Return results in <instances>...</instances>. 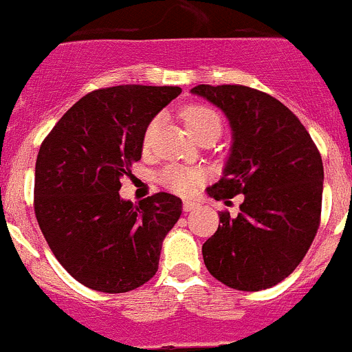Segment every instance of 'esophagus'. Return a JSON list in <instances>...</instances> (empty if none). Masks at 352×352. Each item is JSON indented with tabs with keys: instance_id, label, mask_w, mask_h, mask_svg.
Segmentation results:
<instances>
[{
	"instance_id": "esophagus-1",
	"label": "esophagus",
	"mask_w": 352,
	"mask_h": 352,
	"mask_svg": "<svg viewBox=\"0 0 352 352\" xmlns=\"http://www.w3.org/2000/svg\"><path fill=\"white\" fill-rule=\"evenodd\" d=\"M195 208H199V204H195V202H192V201H183V211L185 212L193 211Z\"/></svg>"
}]
</instances>
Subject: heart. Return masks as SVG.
Masks as SVG:
<instances>
[{
  "label": "heart",
  "instance_id": "1",
  "mask_svg": "<svg viewBox=\"0 0 352 352\" xmlns=\"http://www.w3.org/2000/svg\"><path fill=\"white\" fill-rule=\"evenodd\" d=\"M182 117L193 136H195L197 132H201L202 129L209 127V125H218V127H220V117L216 115V111H212L211 108H208V106H202V104L186 106V108L183 109ZM155 129H157V120H153L150 125H148L146 134H144V144H150ZM201 179H202L201 170L188 169V167H183V166H169L167 169H164L162 174H160V182H162V185H166L167 188L173 190V192L183 193V195L192 193Z\"/></svg>",
  "mask_w": 352,
  "mask_h": 352
}]
</instances>
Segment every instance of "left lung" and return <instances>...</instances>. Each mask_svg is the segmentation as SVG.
<instances>
[{
  "label": "left lung",
  "mask_w": 352,
  "mask_h": 352,
  "mask_svg": "<svg viewBox=\"0 0 352 352\" xmlns=\"http://www.w3.org/2000/svg\"><path fill=\"white\" fill-rule=\"evenodd\" d=\"M227 117L232 146L223 176L209 197L243 193L241 212H221L202 246L212 277L241 292H258L288 277L311 248L323 199V162L302 122L272 96L244 85L190 90Z\"/></svg>",
  "instance_id": "8db88e82"
}]
</instances>
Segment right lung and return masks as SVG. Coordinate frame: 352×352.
Returning a JSON list of instances; mask_svg holds the SVG:
<instances>
[{"instance_id": "right-lung-1", "label": "right lung", "mask_w": 352, "mask_h": 352, "mask_svg": "<svg viewBox=\"0 0 352 352\" xmlns=\"http://www.w3.org/2000/svg\"><path fill=\"white\" fill-rule=\"evenodd\" d=\"M179 87L118 85L71 106L45 138L34 169V212L60 265L87 288L136 289L155 276L182 199L160 192L132 204L120 179L141 159L155 115Z\"/></svg>"}]
</instances>
